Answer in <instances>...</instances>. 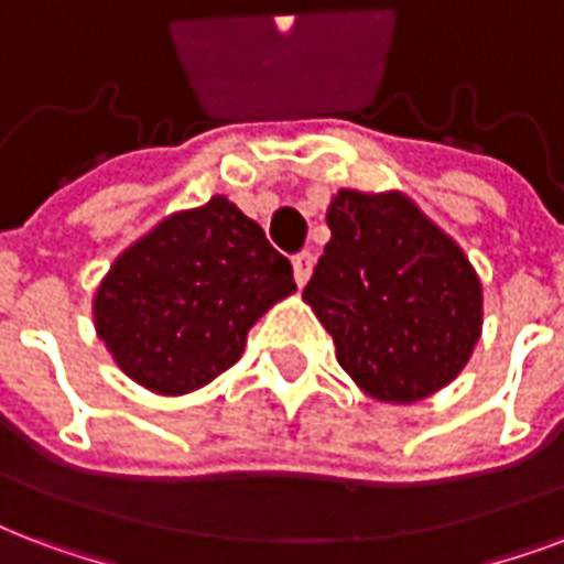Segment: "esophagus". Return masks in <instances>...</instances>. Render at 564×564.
Returning <instances> with one entry per match:
<instances>
[{
  "instance_id": "esophagus-1",
  "label": "esophagus",
  "mask_w": 564,
  "mask_h": 564,
  "mask_svg": "<svg viewBox=\"0 0 564 564\" xmlns=\"http://www.w3.org/2000/svg\"><path fill=\"white\" fill-rule=\"evenodd\" d=\"M313 265H316V257H313L311 251H301L292 257V274H295V283H299V286H304V283L311 281Z\"/></svg>"
}]
</instances>
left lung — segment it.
Masks as SVG:
<instances>
[{
  "instance_id": "1",
  "label": "left lung",
  "mask_w": 564,
  "mask_h": 564,
  "mask_svg": "<svg viewBox=\"0 0 564 564\" xmlns=\"http://www.w3.org/2000/svg\"><path fill=\"white\" fill-rule=\"evenodd\" d=\"M328 227L304 301L339 367L378 402L437 393L482 337V281L462 245L402 192L339 188Z\"/></svg>"
}]
</instances>
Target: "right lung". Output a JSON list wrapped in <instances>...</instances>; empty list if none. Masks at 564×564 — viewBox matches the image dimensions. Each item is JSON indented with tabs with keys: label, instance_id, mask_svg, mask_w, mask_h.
Segmentation results:
<instances>
[{
	"label": "right lung",
	"instance_id": "right-lung-1",
	"mask_svg": "<svg viewBox=\"0 0 564 564\" xmlns=\"http://www.w3.org/2000/svg\"><path fill=\"white\" fill-rule=\"evenodd\" d=\"M292 292L290 260L215 195L120 253L94 292V328L135 384L183 397L234 367L253 322Z\"/></svg>",
	"mask_w": 564,
	"mask_h": 564
}]
</instances>
